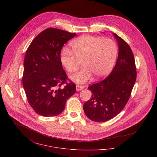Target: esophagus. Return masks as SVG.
Segmentation results:
<instances>
[{"mask_svg": "<svg viewBox=\"0 0 157 157\" xmlns=\"http://www.w3.org/2000/svg\"><path fill=\"white\" fill-rule=\"evenodd\" d=\"M83 88H84V86H83L77 85L76 86V90H77V91H78V90H83Z\"/></svg>", "mask_w": 157, "mask_h": 157, "instance_id": "1", "label": "esophagus"}]
</instances>
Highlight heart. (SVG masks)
Segmentation results:
<instances>
[{
  "label": "heart",
  "instance_id": "b5f03b06",
  "mask_svg": "<svg viewBox=\"0 0 157 157\" xmlns=\"http://www.w3.org/2000/svg\"><path fill=\"white\" fill-rule=\"evenodd\" d=\"M60 55V62L69 73L77 71L81 62L83 68L71 77L78 83H83L92 77L101 78L111 71L117 59L118 47L110 39L85 35L72 40Z\"/></svg>",
  "mask_w": 157,
  "mask_h": 157
}]
</instances>
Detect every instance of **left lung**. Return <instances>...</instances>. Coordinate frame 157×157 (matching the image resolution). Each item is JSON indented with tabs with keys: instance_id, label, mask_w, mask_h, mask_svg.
Listing matches in <instances>:
<instances>
[{
	"instance_id": "8db88e82",
	"label": "left lung",
	"mask_w": 157,
	"mask_h": 157,
	"mask_svg": "<svg viewBox=\"0 0 157 157\" xmlns=\"http://www.w3.org/2000/svg\"><path fill=\"white\" fill-rule=\"evenodd\" d=\"M113 36L119 47L115 66L106 78L89 86L92 96L83 105L85 115L95 122L109 121L121 112L130 98L136 78L131 47L115 33Z\"/></svg>"
}]
</instances>
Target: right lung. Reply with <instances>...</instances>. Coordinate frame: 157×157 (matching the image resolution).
I'll return each instance as SVG.
<instances>
[{"instance_id":"1","label":"right lung","mask_w":157,"mask_h":157,"mask_svg":"<svg viewBox=\"0 0 157 157\" xmlns=\"http://www.w3.org/2000/svg\"><path fill=\"white\" fill-rule=\"evenodd\" d=\"M75 35L49 28L39 34L26 50L23 86L29 104L39 115H59L67 99L75 92L76 85L68 78L60 62L63 46ZM64 84V88H61Z\"/></svg>"}]
</instances>
